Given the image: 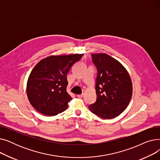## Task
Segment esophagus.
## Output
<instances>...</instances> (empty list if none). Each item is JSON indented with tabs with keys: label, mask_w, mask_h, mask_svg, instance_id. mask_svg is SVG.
<instances>
[{
	"label": "esophagus",
	"mask_w": 160,
	"mask_h": 160,
	"mask_svg": "<svg viewBox=\"0 0 160 160\" xmlns=\"http://www.w3.org/2000/svg\"><path fill=\"white\" fill-rule=\"evenodd\" d=\"M83 94L82 93V94H80V95H77V97H78V98H82V97H83Z\"/></svg>",
	"instance_id": "esophagus-1"
}]
</instances>
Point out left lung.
I'll use <instances>...</instances> for the list:
<instances>
[{
  "label": "left lung",
  "mask_w": 160,
  "mask_h": 160,
  "mask_svg": "<svg viewBox=\"0 0 160 160\" xmlns=\"http://www.w3.org/2000/svg\"><path fill=\"white\" fill-rule=\"evenodd\" d=\"M97 67L96 102L89 106L97 116L110 119L119 115L128 106L132 95V83L128 71L107 54H92Z\"/></svg>",
  "instance_id": "8db88e82"
}]
</instances>
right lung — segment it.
I'll list each match as a JSON object with an SVG mask.
<instances>
[{"label":"right lung","mask_w":160,"mask_h":160,"mask_svg":"<svg viewBox=\"0 0 160 160\" xmlns=\"http://www.w3.org/2000/svg\"><path fill=\"white\" fill-rule=\"evenodd\" d=\"M83 54L50 56L33 67L28 79L27 97L32 106L39 113L54 116L68 107L72 99L67 92V74Z\"/></svg>","instance_id":"obj_1"}]
</instances>
